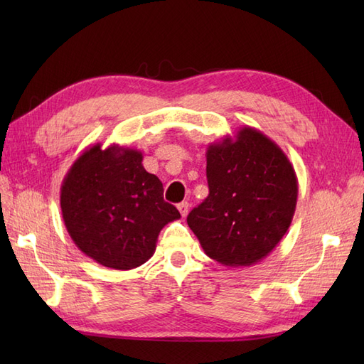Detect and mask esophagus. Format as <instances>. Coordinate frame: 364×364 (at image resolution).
Returning a JSON list of instances; mask_svg holds the SVG:
<instances>
[{"instance_id":"obj_1","label":"esophagus","mask_w":364,"mask_h":364,"mask_svg":"<svg viewBox=\"0 0 364 364\" xmlns=\"http://www.w3.org/2000/svg\"><path fill=\"white\" fill-rule=\"evenodd\" d=\"M178 209H179V213H181L182 217H186V214H188V211H190V203L182 202V203L178 205Z\"/></svg>"}]
</instances>
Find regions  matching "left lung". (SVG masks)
<instances>
[{
  "mask_svg": "<svg viewBox=\"0 0 364 364\" xmlns=\"http://www.w3.org/2000/svg\"><path fill=\"white\" fill-rule=\"evenodd\" d=\"M209 194L186 217L205 253L229 267L266 258L287 232L297 178L282 149L255 127H241L206 149Z\"/></svg>",
  "mask_w": 364,
  "mask_h": 364,
  "instance_id": "1",
  "label": "left lung"
}]
</instances>
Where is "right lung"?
<instances>
[{"instance_id":"obj_1","label":"right lung","mask_w":364,"mask_h":364,"mask_svg":"<svg viewBox=\"0 0 364 364\" xmlns=\"http://www.w3.org/2000/svg\"><path fill=\"white\" fill-rule=\"evenodd\" d=\"M162 193L139 150L94 144L63 178V223L86 257L109 269H135L155 253L161 229L181 218Z\"/></svg>"}]
</instances>
